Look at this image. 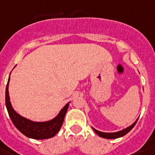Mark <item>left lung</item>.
<instances>
[{
    "label": "left lung",
    "mask_w": 155,
    "mask_h": 155,
    "mask_svg": "<svg viewBox=\"0 0 155 155\" xmlns=\"http://www.w3.org/2000/svg\"><path fill=\"white\" fill-rule=\"evenodd\" d=\"M137 120H138V119H137ZM137 120L133 124H131L130 126H129L128 128H126V129H123V130H121V131L116 132V133H104V132L98 131V130H96V129H94V128H92V129H93V130H94L99 137H104V138L107 139H116L119 138V137H121L124 136L125 134H128V133L135 126V124H136Z\"/></svg>",
    "instance_id": "8db88e82"
}]
</instances>
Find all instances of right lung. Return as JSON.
I'll use <instances>...</instances> for the list:
<instances>
[{"instance_id": "obj_1", "label": "right lung", "mask_w": 155, "mask_h": 155, "mask_svg": "<svg viewBox=\"0 0 155 155\" xmlns=\"http://www.w3.org/2000/svg\"><path fill=\"white\" fill-rule=\"evenodd\" d=\"M9 79L10 77H9V80L5 89V105L9 117L11 119L14 126L21 134L30 138L41 140V139L51 138L55 136L63 124L64 116L69 107V103H68L61 109L58 115L51 120L44 121V122H35L30 120L23 116H21L18 113H17L12 107L9 95Z\"/></svg>"}]
</instances>
